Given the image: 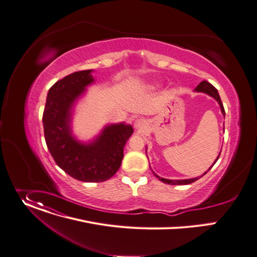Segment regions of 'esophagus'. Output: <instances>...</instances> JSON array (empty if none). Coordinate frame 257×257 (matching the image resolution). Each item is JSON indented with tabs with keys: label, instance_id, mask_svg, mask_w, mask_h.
Instances as JSON below:
<instances>
[{
	"label": "esophagus",
	"instance_id": "esophagus-1",
	"mask_svg": "<svg viewBox=\"0 0 257 257\" xmlns=\"http://www.w3.org/2000/svg\"><path fill=\"white\" fill-rule=\"evenodd\" d=\"M133 126L135 129L141 130V129H144L147 127V122L144 119H136L133 123Z\"/></svg>",
	"mask_w": 257,
	"mask_h": 257
}]
</instances>
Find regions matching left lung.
Returning <instances> with one entry per match:
<instances>
[{
    "label": "left lung",
    "instance_id": "8db88e82",
    "mask_svg": "<svg viewBox=\"0 0 257 257\" xmlns=\"http://www.w3.org/2000/svg\"><path fill=\"white\" fill-rule=\"evenodd\" d=\"M194 91H195V92L205 93V94H207V95H209V96H211L212 98H214V99L217 101V103L219 104V106H220V110H221L222 115H223V116H225V111H224L223 104H222L221 99H220V96H219V94H218V91L215 89V87H213L211 84L208 83L207 81H203V82H201V83L196 87V89H195ZM223 129H224V128H223ZM146 152H147V148H146ZM220 152H221V151H220ZM219 156H220V153H219V155L217 156L216 160L214 161V163L212 164V166L208 169V171L213 167V165L215 164L216 161L218 160ZM150 167H151V166H150ZM152 171H153V170H152ZM208 171H206V172H205L203 175H201V176H198V177H195V178H189V179H167V178L160 177V176H159V175H157L154 171H153V173H154V175H155L159 180L163 181L164 183H168V184H172V185H176V184H177V185H179V184H190V183H192V182H195V181H196V180H198L200 177L204 176Z\"/></svg>",
    "mask_w": 257,
    "mask_h": 257
}]
</instances>
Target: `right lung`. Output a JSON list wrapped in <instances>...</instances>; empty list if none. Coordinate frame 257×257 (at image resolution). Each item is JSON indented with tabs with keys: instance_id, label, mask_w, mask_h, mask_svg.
Segmentation results:
<instances>
[{
	"instance_id": "obj_1",
	"label": "right lung",
	"mask_w": 257,
	"mask_h": 257,
	"mask_svg": "<svg viewBox=\"0 0 257 257\" xmlns=\"http://www.w3.org/2000/svg\"><path fill=\"white\" fill-rule=\"evenodd\" d=\"M93 69L76 72L56 82L48 91L43 113L45 141L56 164L68 175L85 182H101L119 170L124 147L133 134L131 125L106 124L88 142L73 133L78 101L95 82Z\"/></svg>"
}]
</instances>
